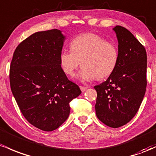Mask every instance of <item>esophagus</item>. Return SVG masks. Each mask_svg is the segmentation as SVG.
Returning a JSON list of instances; mask_svg holds the SVG:
<instances>
[{
	"mask_svg": "<svg viewBox=\"0 0 156 156\" xmlns=\"http://www.w3.org/2000/svg\"><path fill=\"white\" fill-rule=\"evenodd\" d=\"M80 89H81L82 92H84V91H85V90H87V87H84V86H80Z\"/></svg>",
	"mask_w": 156,
	"mask_h": 156,
	"instance_id": "1",
	"label": "esophagus"
}]
</instances>
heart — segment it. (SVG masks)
<instances>
[{
  "label": "heart",
  "mask_w": 156,
  "mask_h": 156,
  "mask_svg": "<svg viewBox=\"0 0 156 156\" xmlns=\"http://www.w3.org/2000/svg\"><path fill=\"white\" fill-rule=\"evenodd\" d=\"M70 48L71 51H61L59 65L65 73L72 76L81 63L83 68L78 76L82 81L108 77L118 64L119 50L116 45L95 33L75 37L71 41Z\"/></svg>",
  "instance_id": "heart-1"
}]
</instances>
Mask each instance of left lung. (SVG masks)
Returning a JSON list of instances; mask_svg holds the SVG:
<instances>
[{
	"mask_svg": "<svg viewBox=\"0 0 156 156\" xmlns=\"http://www.w3.org/2000/svg\"><path fill=\"white\" fill-rule=\"evenodd\" d=\"M118 40L119 61L106 81L94 86L96 114L102 123L117 128L132 119L139 109L147 87L144 47L125 27L113 28Z\"/></svg>",
	"mask_w": 156,
	"mask_h": 156,
	"instance_id": "obj_1",
	"label": "left lung"
}]
</instances>
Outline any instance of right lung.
I'll return each instance as SVG.
<instances>
[{"label":"right lung","instance_id":"right-lung-1","mask_svg":"<svg viewBox=\"0 0 156 156\" xmlns=\"http://www.w3.org/2000/svg\"><path fill=\"white\" fill-rule=\"evenodd\" d=\"M64 40L58 29L34 33L17 45L10 65V86L17 105L31 125L44 131L63 124L70 101L81 94L59 65Z\"/></svg>","mask_w":156,"mask_h":156}]
</instances>
